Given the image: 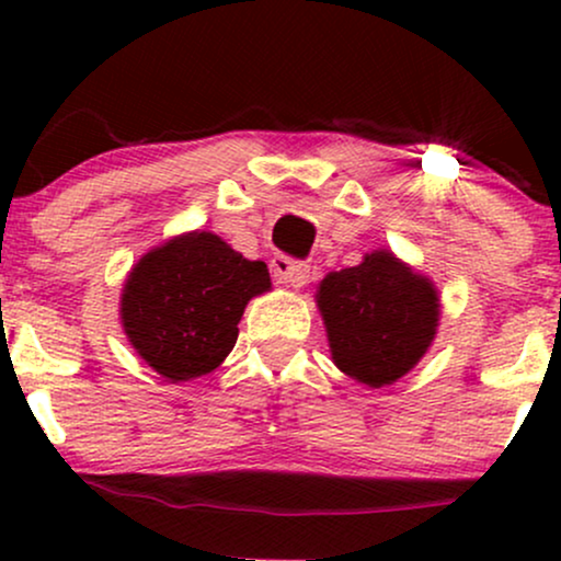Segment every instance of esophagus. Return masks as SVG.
<instances>
[{
    "label": "esophagus",
    "instance_id": "34e87169",
    "mask_svg": "<svg viewBox=\"0 0 561 561\" xmlns=\"http://www.w3.org/2000/svg\"><path fill=\"white\" fill-rule=\"evenodd\" d=\"M272 274L279 282H285V285L302 287V285H308L311 266H308V263H302V261L287 259V255H276V259L272 261Z\"/></svg>",
    "mask_w": 561,
    "mask_h": 561
}]
</instances>
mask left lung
<instances>
[{
	"label": "left lung",
	"instance_id": "left-lung-1",
	"mask_svg": "<svg viewBox=\"0 0 561 561\" xmlns=\"http://www.w3.org/2000/svg\"><path fill=\"white\" fill-rule=\"evenodd\" d=\"M319 308L334 364L369 388L403 377L435 337V287L385 250L327 276Z\"/></svg>",
	"mask_w": 561,
	"mask_h": 561
}]
</instances>
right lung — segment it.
<instances>
[{"label":"right lung","mask_w":561,"mask_h":561,"mask_svg":"<svg viewBox=\"0 0 561 561\" xmlns=\"http://www.w3.org/2000/svg\"><path fill=\"white\" fill-rule=\"evenodd\" d=\"M268 287L266 263L242 259L210 231H195L134 266L121 319L134 351L158 375L184 382L208 375L229 356L244 306Z\"/></svg>","instance_id":"add662e5"}]
</instances>
